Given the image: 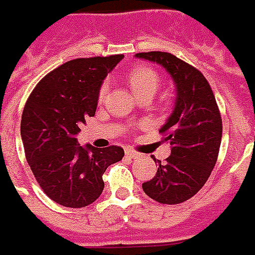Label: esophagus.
Here are the masks:
<instances>
[{
	"instance_id": "34e87169",
	"label": "esophagus",
	"mask_w": 255,
	"mask_h": 255,
	"mask_svg": "<svg viewBox=\"0 0 255 255\" xmlns=\"http://www.w3.org/2000/svg\"><path fill=\"white\" fill-rule=\"evenodd\" d=\"M125 153L128 158H131V159H136V158H140V153L136 152L134 149H130V148H126L125 149Z\"/></svg>"
}]
</instances>
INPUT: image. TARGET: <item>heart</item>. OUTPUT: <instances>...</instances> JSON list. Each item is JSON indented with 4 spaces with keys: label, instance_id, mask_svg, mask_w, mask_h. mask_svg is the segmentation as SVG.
I'll use <instances>...</instances> for the list:
<instances>
[{
    "label": "heart",
    "instance_id": "1",
    "mask_svg": "<svg viewBox=\"0 0 255 255\" xmlns=\"http://www.w3.org/2000/svg\"><path fill=\"white\" fill-rule=\"evenodd\" d=\"M129 86L134 95L142 93V92H152L155 93L158 86H159V77L153 70L148 67H137L130 74H129ZM107 90V86L103 85L100 89V97L104 96Z\"/></svg>",
    "mask_w": 255,
    "mask_h": 255
}]
</instances>
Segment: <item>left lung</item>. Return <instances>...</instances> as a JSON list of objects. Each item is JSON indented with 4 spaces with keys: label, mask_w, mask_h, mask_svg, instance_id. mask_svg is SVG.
<instances>
[{
    "label": "left lung",
    "mask_w": 255,
    "mask_h": 255,
    "mask_svg": "<svg viewBox=\"0 0 255 255\" xmlns=\"http://www.w3.org/2000/svg\"><path fill=\"white\" fill-rule=\"evenodd\" d=\"M134 57L163 67L176 86L174 107L159 130L170 142V156L163 163L153 158L158 171L142 189L159 203L177 205L192 198L216 166L223 137L221 115L210 85L196 68L166 52Z\"/></svg>",
    "instance_id": "obj_1"
}]
</instances>
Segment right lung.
<instances>
[{
	"label": "right lung",
	"instance_id": "1",
	"mask_svg": "<svg viewBox=\"0 0 255 255\" xmlns=\"http://www.w3.org/2000/svg\"><path fill=\"white\" fill-rule=\"evenodd\" d=\"M124 59H75L41 79L21 115L20 134L32 174L44 192L66 207H85L104 189L103 173L124 158L117 145H81L77 134L93 117L108 74Z\"/></svg>",
	"mask_w": 255,
	"mask_h": 255
}]
</instances>
